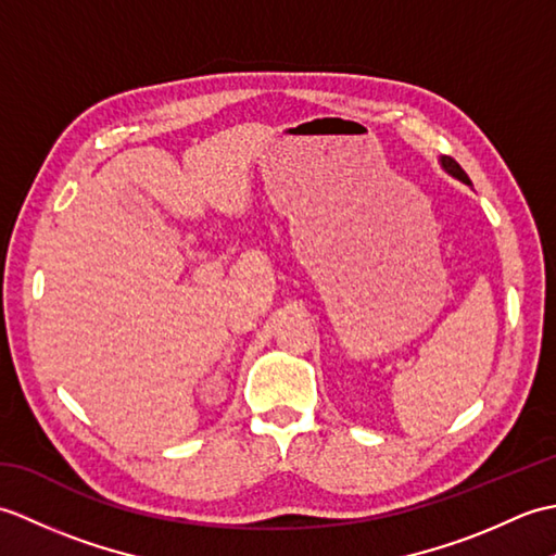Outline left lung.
I'll return each mask as SVG.
<instances>
[{
    "label": "left lung",
    "mask_w": 556,
    "mask_h": 556,
    "mask_svg": "<svg viewBox=\"0 0 556 556\" xmlns=\"http://www.w3.org/2000/svg\"><path fill=\"white\" fill-rule=\"evenodd\" d=\"M442 167L452 174V176H456L458 181H464V184H470V179H468V174L460 169V164L456 162V160H452V157H442Z\"/></svg>",
    "instance_id": "1"
}]
</instances>
